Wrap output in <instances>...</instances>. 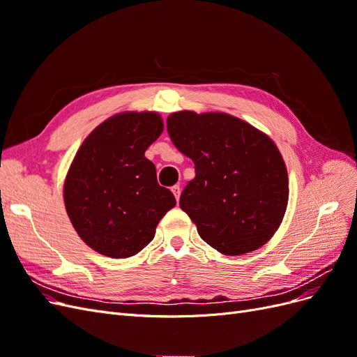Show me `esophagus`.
<instances>
[{
    "instance_id": "esophagus-1",
    "label": "esophagus",
    "mask_w": 357,
    "mask_h": 357,
    "mask_svg": "<svg viewBox=\"0 0 357 357\" xmlns=\"http://www.w3.org/2000/svg\"><path fill=\"white\" fill-rule=\"evenodd\" d=\"M171 190H172V193H174V197H176V199L178 201V199H180V192H181L180 186H178V185H176V186H172V188H171Z\"/></svg>"
}]
</instances>
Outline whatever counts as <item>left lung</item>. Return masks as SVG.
Listing matches in <instances>:
<instances>
[{"instance_id": "left-lung-1", "label": "left lung", "mask_w": 357, "mask_h": 357, "mask_svg": "<svg viewBox=\"0 0 357 357\" xmlns=\"http://www.w3.org/2000/svg\"><path fill=\"white\" fill-rule=\"evenodd\" d=\"M167 131L195 164L180 208L201 238L229 256L262 247L282 223L289 198L287 169L273 139L225 113H172Z\"/></svg>"}]
</instances>
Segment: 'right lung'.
Here are the masks:
<instances>
[{
  "instance_id": "1",
  "label": "right lung",
  "mask_w": 357,
  "mask_h": 357,
  "mask_svg": "<svg viewBox=\"0 0 357 357\" xmlns=\"http://www.w3.org/2000/svg\"><path fill=\"white\" fill-rule=\"evenodd\" d=\"M162 131L156 113H122L95 128L75 155L63 199L74 229L95 252L114 259L142 252L176 205L144 156Z\"/></svg>"
}]
</instances>
